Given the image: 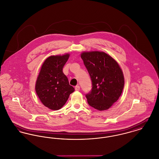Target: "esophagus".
I'll list each match as a JSON object with an SVG mask.
<instances>
[{"instance_id":"esophagus-1","label":"esophagus","mask_w":159,"mask_h":159,"mask_svg":"<svg viewBox=\"0 0 159 159\" xmlns=\"http://www.w3.org/2000/svg\"><path fill=\"white\" fill-rule=\"evenodd\" d=\"M75 90L77 91H79L80 90V86L79 85L75 86Z\"/></svg>"}]
</instances>
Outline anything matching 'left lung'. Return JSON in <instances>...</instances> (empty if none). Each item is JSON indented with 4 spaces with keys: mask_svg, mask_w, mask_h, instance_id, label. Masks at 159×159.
Instances as JSON below:
<instances>
[{
    "mask_svg": "<svg viewBox=\"0 0 159 159\" xmlns=\"http://www.w3.org/2000/svg\"><path fill=\"white\" fill-rule=\"evenodd\" d=\"M83 60L92 82V89L86 94L93 108L108 110L121 96L125 80L118 63L102 51L83 52Z\"/></svg>",
    "mask_w": 159,
    "mask_h": 159,
    "instance_id": "obj_1",
    "label": "left lung"
}]
</instances>
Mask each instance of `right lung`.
I'll list each match as a JSON object with an SVG mask.
<instances>
[{
	"label": "right lung",
	"instance_id": "obj_1",
	"mask_svg": "<svg viewBox=\"0 0 159 159\" xmlns=\"http://www.w3.org/2000/svg\"><path fill=\"white\" fill-rule=\"evenodd\" d=\"M69 57V54L49 56L42 64L37 77V95L43 105L50 110H60L74 91L62 71Z\"/></svg>",
	"mask_w": 159,
	"mask_h": 159
}]
</instances>
